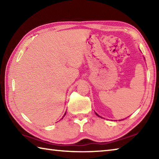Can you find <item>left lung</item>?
<instances>
[{
  "label": "left lung",
  "instance_id": "left-lung-1",
  "mask_svg": "<svg viewBox=\"0 0 159 159\" xmlns=\"http://www.w3.org/2000/svg\"><path fill=\"white\" fill-rule=\"evenodd\" d=\"M95 114H96V113H95ZM96 115H97V116H99V117H101V116H99V115H98V114H96ZM101 118H102V117H101Z\"/></svg>",
  "mask_w": 159,
  "mask_h": 159
}]
</instances>
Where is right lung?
<instances>
[{"instance_id":"obj_1","label":"right lung","mask_w":159,"mask_h":159,"mask_svg":"<svg viewBox=\"0 0 159 159\" xmlns=\"http://www.w3.org/2000/svg\"><path fill=\"white\" fill-rule=\"evenodd\" d=\"M64 115H65V114H64Z\"/></svg>"}]
</instances>
